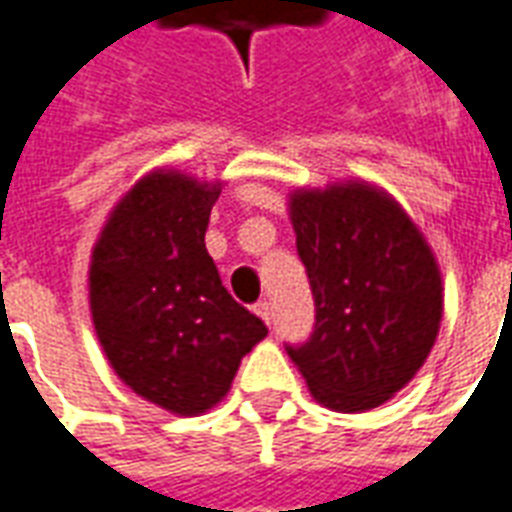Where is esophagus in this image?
Wrapping results in <instances>:
<instances>
[{
  "label": "esophagus",
  "mask_w": 512,
  "mask_h": 512,
  "mask_svg": "<svg viewBox=\"0 0 512 512\" xmlns=\"http://www.w3.org/2000/svg\"><path fill=\"white\" fill-rule=\"evenodd\" d=\"M255 312H257V315H260V318H263V321L271 323V304H268L266 299L257 301V304H255Z\"/></svg>",
  "instance_id": "1"
}]
</instances>
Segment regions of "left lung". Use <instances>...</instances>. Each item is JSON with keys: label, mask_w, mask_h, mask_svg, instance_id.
<instances>
[{"label": "left lung", "mask_w": 512, "mask_h": 512, "mask_svg": "<svg viewBox=\"0 0 512 512\" xmlns=\"http://www.w3.org/2000/svg\"><path fill=\"white\" fill-rule=\"evenodd\" d=\"M315 299L307 343L285 345L312 397L334 411L386 403L417 376L441 323V274L417 224L386 191L348 180L290 194Z\"/></svg>", "instance_id": "left-lung-1"}]
</instances>
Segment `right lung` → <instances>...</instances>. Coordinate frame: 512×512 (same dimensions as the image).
Returning <instances> with one entry per match:
<instances>
[{"mask_svg":"<svg viewBox=\"0 0 512 512\" xmlns=\"http://www.w3.org/2000/svg\"><path fill=\"white\" fill-rule=\"evenodd\" d=\"M219 191L175 169L150 172L109 213L90 260V310L109 365L180 417L216 406L268 334L205 249Z\"/></svg>","mask_w":512,"mask_h":512,"instance_id":"1","label":"right lung"}]
</instances>
